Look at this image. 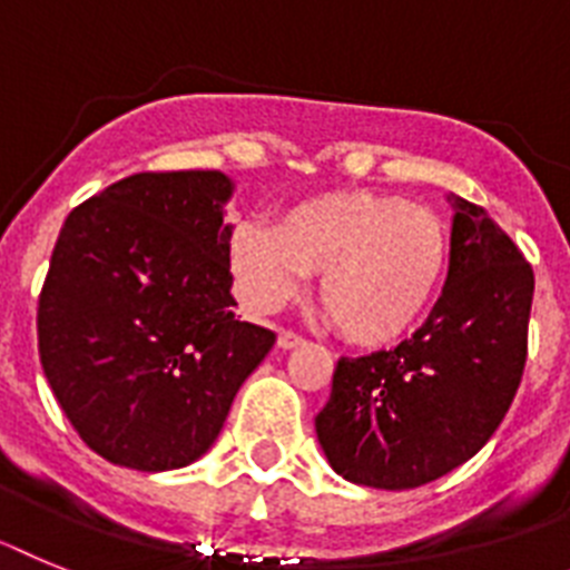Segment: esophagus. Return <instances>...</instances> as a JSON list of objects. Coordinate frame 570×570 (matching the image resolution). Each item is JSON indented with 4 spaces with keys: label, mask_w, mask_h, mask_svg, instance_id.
<instances>
[{
    "label": "esophagus",
    "mask_w": 570,
    "mask_h": 570,
    "mask_svg": "<svg viewBox=\"0 0 570 570\" xmlns=\"http://www.w3.org/2000/svg\"><path fill=\"white\" fill-rule=\"evenodd\" d=\"M304 344V338H301L298 333H292V330H281L278 333V346L281 350H295V346Z\"/></svg>",
    "instance_id": "esophagus-1"
}]
</instances>
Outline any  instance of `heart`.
Segmentation results:
<instances>
[{
	"label": "heart",
	"mask_w": 570,
	"mask_h": 570,
	"mask_svg": "<svg viewBox=\"0 0 570 570\" xmlns=\"http://www.w3.org/2000/svg\"><path fill=\"white\" fill-rule=\"evenodd\" d=\"M240 298L275 313L318 276V304L346 341L393 344L433 304L450 261V235L435 212L404 197L335 191L301 200L275 226L240 224L226 244Z\"/></svg>",
	"instance_id": "b5f03b06"
}]
</instances>
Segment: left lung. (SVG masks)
<instances>
[{"mask_svg":"<svg viewBox=\"0 0 570 570\" xmlns=\"http://www.w3.org/2000/svg\"><path fill=\"white\" fill-rule=\"evenodd\" d=\"M450 269L413 338L341 358L315 433L335 473L407 491L473 459L497 433L522 381L533 269L491 220L450 195Z\"/></svg>","mask_w":570,"mask_h":570,"instance_id":"left-lung-1","label":"left lung"}]
</instances>
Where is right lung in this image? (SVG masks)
<instances>
[{
  "mask_svg": "<svg viewBox=\"0 0 570 570\" xmlns=\"http://www.w3.org/2000/svg\"><path fill=\"white\" fill-rule=\"evenodd\" d=\"M224 171H142L66 217L39 361L79 439L131 470L200 459L275 333L237 321Z\"/></svg>",
  "mask_w": 570,
  "mask_h": 570,
  "instance_id": "add662e5",
  "label": "right lung"
}]
</instances>
